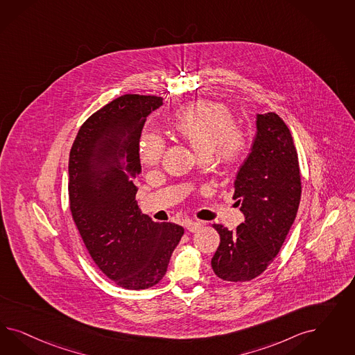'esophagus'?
I'll list each match as a JSON object with an SVG mask.
<instances>
[{
    "mask_svg": "<svg viewBox=\"0 0 355 355\" xmlns=\"http://www.w3.org/2000/svg\"><path fill=\"white\" fill-rule=\"evenodd\" d=\"M200 226H202L200 223H196V221H190V223L186 225V229H187L190 233H195V232H198V230L200 229Z\"/></svg>",
    "mask_w": 355,
    "mask_h": 355,
    "instance_id": "esophagus-1",
    "label": "esophagus"
}]
</instances>
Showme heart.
Wrapping results in <instances>:
<instances>
[{
  "instance_id": "b5f03b06",
  "label": "heart",
  "mask_w": 355,
  "mask_h": 355,
  "mask_svg": "<svg viewBox=\"0 0 355 355\" xmlns=\"http://www.w3.org/2000/svg\"><path fill=\"white\" fill-rule=\"evenodd\" d=\"M234 114L229 107L208 101H199L178 112L172 119L175 134L190 144L199 157L233 168L243 160L250 148V137L236 128ZM165 141L160 135L147 131L139 143V160L146 168H155L162 162Z\"/></svg>"
}]
</instances>
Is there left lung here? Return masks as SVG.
Masks as SVG:
<instances>
[{"label": "left lung", "instance_id": "8db88e82", "mask_svg": "<svg viewBox=\"0 0 355 355\" xmlns=\"http://www.w3.org/2000/svg\"><path fill=\"white\" fill-rule=\"evenodd\" d=\"M257 137L236 173L233 199L245 223L236 232L214 224L220 246L211 260L216 276L243 282L258 277L276 258L301 202L298 153L279 114H258Z\"/></svg>", "mask_w": 355, "mask_h": 355}]
</instances>
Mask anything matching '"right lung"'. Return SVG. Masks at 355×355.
I'll return each mask as SVG.
<instances>
[{"label": "right lung", "mask_w": 355, "mask_h": 355, "mask_svg": "<svg viewBox=\"0 0 355 355\" xmlns=\"http://www.w3.org/2000/svg\"><path fill=\"white\" fill-rule=\"evenodd\" d=\"M160 105V96L117 97L86 119L70 150L73 220L97 267L129 291L160 282L184 232L173 223H153L135 200L140 134Z\"/></svg>", "instance_id": "add662e5"}]
</instances>
